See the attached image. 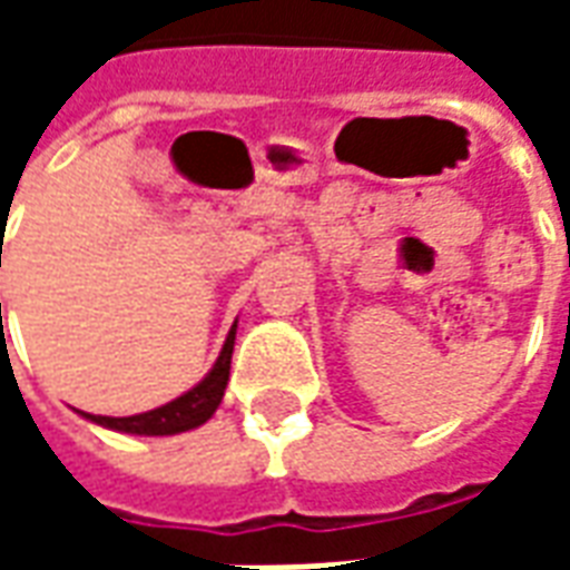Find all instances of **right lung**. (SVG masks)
<instances>
[{"instance_id": "add662e5", "label": "right lung", "mask_w": 570, "mask_h": 570, "mask_svg": "<svg viewBox=\"0 0 570 570\" xmlns=\"http://www.w3.org/2000/svg\"><path fill=\"white\" fill-rule=\"evenodd\" d=\"M235 333L237 321L232 323V330L225 335V345L216 363H213V370L191 391L176 396L170 403L151 409V412H142V415H130V419H109V415H88V412H81V415L94 421V424H100V428L134 433V436H174V433L200 428L204 421L213 419V412L223 403L228 370H232V351H235Z\"/></svg>"}]
</instances>
